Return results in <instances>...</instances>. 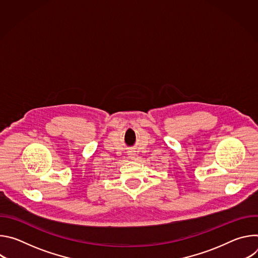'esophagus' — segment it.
<instances>
[{"mask_svg": "<svg viewBox=\"0 0 258 258\" xmlns=\"http://www.w3.org/2000/svg\"><path fill=\"white\" fill-rule=\"evenodd\" d=\"M130 157L131 159H135V153H130Z\"/></svg>", "mask_w": 258, "mask_h": 258, "instance_id": "esophagus-1", "label": "esophagus"}]
</instances>
